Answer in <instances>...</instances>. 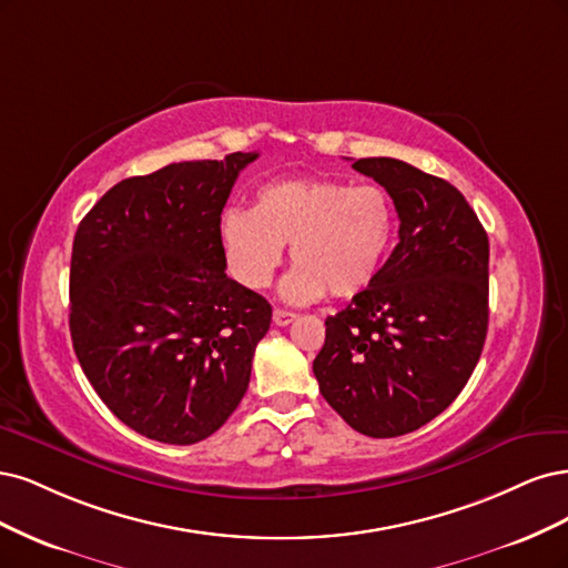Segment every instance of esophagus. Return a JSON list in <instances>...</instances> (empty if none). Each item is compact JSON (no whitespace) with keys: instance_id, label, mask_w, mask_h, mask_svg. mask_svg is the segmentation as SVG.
<instances>
[{"instance_id":"1","label":"esophagus","mask_w":568,"mask_h":568,"mask_svg":"<svg viewBox=\"0 0 568 568\" xmlns=\"http://www.w3.org/2000/svg\"><path fill=\"white\" fill-rule=\"evenodd\" d=\"M295 318H297V314H292V311H285V308H273V323L281 325V327L290 325V323L295 321Z\"/></svg>"}]
</instances>
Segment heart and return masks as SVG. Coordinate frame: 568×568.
Segmentation results:
<instances>
[{"mask_svg": "<svg viewBox=\"0 0 568 568\" xmlns=\"http://www.w3.org/2000/svg\"><path fill=\"white\" fill-rule=\"evenodd\" d=\"M394 237L392 195L335 176L268 181L254 195V210L229 207L219 219L226 266L245 287H266L290 243L295 268L283 281V297L297 304L327 292L337 300L361 295L377 281Z\"/></svg>", "mask_w": 568, "mask_h": 568, "instance_id": "b5f03b06", "label": "heart"}]
</instances>
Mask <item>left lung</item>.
<instances>
[{"instance_id":"left-lung-1","label":"left lung","mask_w":568,"mask_h":568,"mask_svg":"<svg viewBox=\"0 0 568 568\" xmlns=\"http://www.w3.org/2000/svg\"><path fill=\"white\" fill-rule=\"evenodd\" d=\"M394 200L398 245L377 281L325 321L323 398L356 432L392 438L444 413L488 331V235L448 181L394 158H361Z\"/></svg>"}]
</instances>
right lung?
I'll return each mask as SVG.
<instances>
[{"mask_svg":"<svg viewBox=\"0 0 568 568\" xmlns=\"http://www.w3.org/2000/svg\"><path fill=\"white\" fill-rule=\"evenodd\" d=\"M257 153L172 162L124 179L80 222L70 337L91 387L126 427L197 444L247 392L271 304L226 276L219 219Z\"/></svg>","mask_w":568,"mask_h":568,"instance_id":"obj_1","label":"right lung"}]
</instances>
